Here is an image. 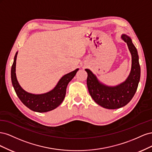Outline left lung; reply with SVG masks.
Wrapping results in <instances>:
<instances>
[{
  "instance_id": "obj_1",
  "label": "left lung",
  "mask_w": 152,
  "mask_h": 152,
  "mask_svg": "<svg viewBox=\"0 0 152 152\" xmlns=\"http://www.w3.org/2000/svg\"><path fill=\"white\" fill-rule=\"evenodd\" d=\"M122 38L127 43L132 56L131 71L125 82L116 87L106 86L99 82L91 70L86 69L87 85L91 96L96 103L107 109H117L126 105L135 94L140 79L141 70L137 49L130 37L122 35Z\"/></svg>"
}]
</instances>
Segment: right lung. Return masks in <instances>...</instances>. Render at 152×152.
Listing matches in <instances>:
<instances>
[{
  "label": "right lung",
  "mask_w": 152,
  "mask_h": 152,
  "mask_svg": "<svg viewBox=\"0 0 152 152\" xmlns=\"http://www.w3.org/2000/svg\"><path fill=\"white\" fill-rule=\"evenodd\" d=\"M17 54L18 53H16L11 67V81L21 102L32 111L39 113L47 112L57 108L63 102L65 97L66 87L79 69L64 75L52 91L42 94H32L23 89L17 80L15 72Z\"/></svg>",
  "instance_id": "obj_1"
}]
</instances>
